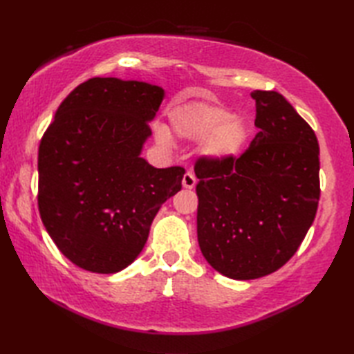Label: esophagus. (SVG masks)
Instances as JSON below:
<instances>
[{"mask_svg": "<svg viewBox=\"0 0 354 354\" xmlns=\"http://www.w3.org/2000/svg\"><path fill=\"white\" fill-rule=\"evenodd\" d=\"M183 185H184V189H193V187L196 185V178H194L192 171H187L183 176Z\"/></svg>", "mask_w": 354, "mask_h": 354, "instance_id": "1", "label": "esophagus"}]
</instances>
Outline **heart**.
<instances>
[{
	"instance_id": "obj_1",
	"label": "heart",
	"mask_w": 354,
	"mask_h": 354,
	"mask_svg": "<svg viewBox=\"0 0 354 354\" xmlns=\"http://www.w3.org/2000/svg\"><path fill=\"white\" fill-rule=\"evenodd\" d=\"M171 127L178 137L185 140H204L202 152L213 160L236 156L250 138V124L243 118L232 117L221 106L193 103L171 114ZM158 142L167 145V133L160 131Z\"/></svg>"
}]
</instances>
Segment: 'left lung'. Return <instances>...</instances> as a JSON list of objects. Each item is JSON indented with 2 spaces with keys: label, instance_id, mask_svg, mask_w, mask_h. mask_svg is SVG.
Wrapping results in <instances>:
<instances>
[{
  "label": "left lung",
  "instance_id": "8db88e82",
  "mask_svg": "<svg viewBox=\"0 0 354 354\" xmlns=\"http://www.w3.org/2000/svg\"><path fill=\"white\" fill-rule=\"evenodd\" d=\"M259 132L240 156L199 158L198 242L217 272L254 280L290 260L319 202V146L281 94L254 91Z\"/></svg>",
  "mask_w": 354,
  "mask_h": 354
}]
</instances>
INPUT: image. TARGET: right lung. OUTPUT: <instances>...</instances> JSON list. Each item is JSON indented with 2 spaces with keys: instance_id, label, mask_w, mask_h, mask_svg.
<instances>
[{
  "instance_id": "right-lung-1",
  "label": "right lung",
  "mask_w": 354,
  "mask_h": 354,
  "mask_svg": "<svg viewBox=\"0 0 354 354\" xmlns=\"http://www.w3.org/2000/svg\"><path fill=\"white\" fill-rule=\"evenodd\" d=\"M162 88L93 77L66 95L37 152V207L66 259L114 274L137 259L158 209L183 187L184 169L140 156Z\"/></svg>"
}]
</instances>
